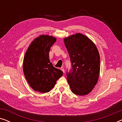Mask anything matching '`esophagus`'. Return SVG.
I'll list each match as a JSON object with an SVG mask.
<instances>
[{"label": "esophagus", "instance_id": "34e87169", "mask_svg": "<svg viewBox=\"0 0 122 122\" xmlns=\"http://www.w3.org/2000/svg\"><path fill=\"white\" fill-rule=\"evenodd\" d=\"M61 69L63 71V73H64V68H63V67H61Z\"/></svg>", "mask_w": 122, "mask_h": 122}]
</instances>
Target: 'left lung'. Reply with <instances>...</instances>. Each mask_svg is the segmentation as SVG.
I'll use <instances>...</instances> for the list:
<instances>
[{
  "label": "left lung",
  "mask_w": 122,
  "mask_h": 122,
  "mask_svg": "<svg viewBox=\"0 0 122 122\" xmlns=\"http://www.w3.org/2000/svg\"><path fill=\"white\" fill-rule=\"evenodd\" d=\"M71 58V69L66 71L67 81L71 92L84 96L92 91L98 81L100 56L95 44L81 33L64 39Z\"/></svg>",
  "instance_id": "8db88e82"
}]
</instances>
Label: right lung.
Masks as SVG:
<instances>
[{
    "label": "right lung",
    "mask_w": 122,
    "mask_h": 122,
    "mask_svg": "<svg viewBox=\"0 0 122 122\" xmlns=\"http://www.w3.org/2000/svg\"><path fill=\"white\" fill-rule=\"evenodd\" d=\"M56 41V38L51 36H39L31 42L25 54L24 76L30 86L36 92H49L63 76V71L54 67L49 59L50 49Z\"/></svg>",
    "instance_id": "1"
}]
</instances>
